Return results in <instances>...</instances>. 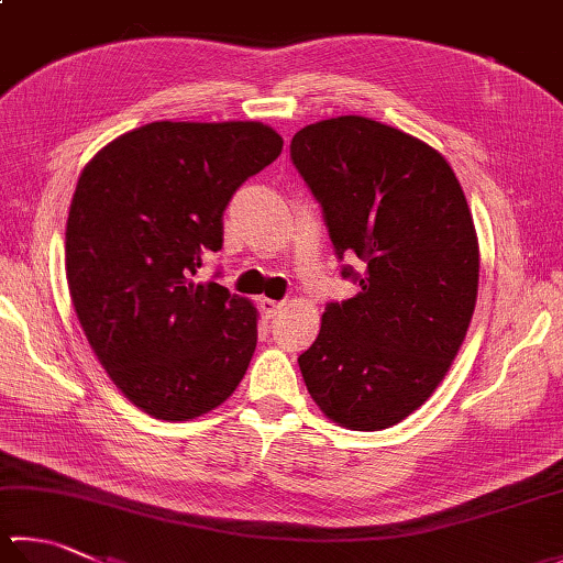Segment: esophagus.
<instances>
[{"label":"esophagus","mask_w":563,"mask_h":563,"mask_svg":"<svg viewBox=\"0 0 563 563\" xmlns=\"http://www.w3.org/2000/svg\"><path fill=\"white\" fill-rule=\"evenodd\" d=\"M260 309H262V313L267 316V318H274V316L282 313L284 303L282 301H272V299H260Z\"/></svg>","instance_id":"34e87169"}]
</instances>
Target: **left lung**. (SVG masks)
<instances>
[{"label":"left lung","mask_w":563,"mask_h":563,"mask_svg":"<svg viewBox=\"0 0 563 563\" xmlns=\"http://www.w3.org/2000/svg\"><path fill=\"white\" fill-rule=\"evenodd\" d=\"M291 164L321 206L353 299L325 303L299 355L309 395L353 431L395 427L431 397L468 331L478 238L459 178L437 150L367 117L303 126Z\"/></svg>","instance_id":"left-lung-1"}]
</instances>
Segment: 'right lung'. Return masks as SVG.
Segmentation results:
<instances>
[{"label":"right lung","instance_id":"obj_1","mask_svg":"<svg viewBox=\"0 0 563 563\" xmlns=\"http://www.w3.org/2000/svg\"><path fill=\"white\" fill-rule=\"evenodd\" d=\"M282 146L260 122H152L82 168L66 225L70 299L100 365L156 419H196L245 375L257 311L194 274L222 247L232 194Z\"/></svg>","mask_w":563,"mask_h":563}]
</instances>
